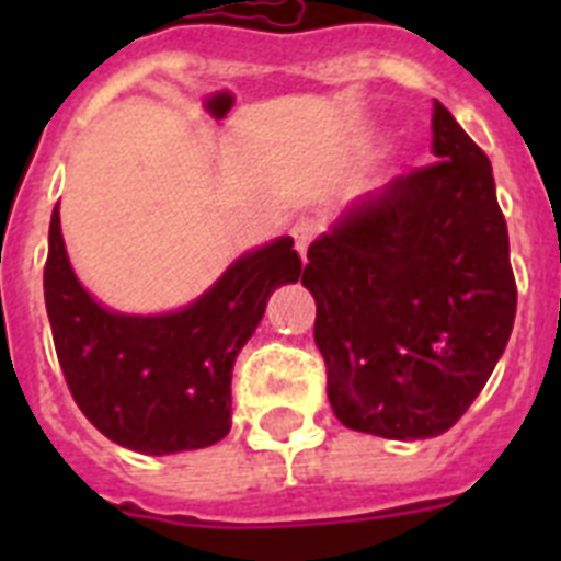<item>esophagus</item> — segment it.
<instances>
[{
  "label": "esophagus",
  "mask_w": 561,
  "mask_h": 561,
  "mask_svg": "<svg viewBox=\"0 0 561 561\" xmlns=\"http://www.w3.org/2000/svg\"><path fill=\"white\" fill-rule=\"evenodd\" d=\"M290 236H294V244H297L299 255H302V259H306L308 244H311V241H314V238H317V220H311V218H299L297 224H294V227H290Z\"/></svg>",
  "instance_id": "obj_1"
}]
</instances>
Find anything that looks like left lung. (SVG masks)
<instances>
[{
	"label": "left lung",
	"mask_w": 561,
	"mask_h": 561,
	"mask_svg": "<svg viewBox=\"0 0 561 561\" xmlns=\"http://www.w3.org/2000/svg\"><path fill=\"white\" fill-rule=\"evenodd\" d=\"M439 162L396 178L308 247L329 404L383 439L445 434L478 399L515 323L492 162L434 101Z\"/></svg>",
	"instance_id": "8db88e82"
}]
</instances>
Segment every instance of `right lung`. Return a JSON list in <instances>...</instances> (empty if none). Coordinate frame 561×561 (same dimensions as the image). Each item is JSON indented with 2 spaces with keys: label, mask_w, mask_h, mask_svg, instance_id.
Returning <instances> with one entry per match:
<instances>
[{
  "label": "right lung",
  "mask_w": 561,
  "mask_h": 561,
  "mask_svg": "<svg viewBox=\"0 0 561 561\" xmlns=\"http://www.w3.org/2000/svg\"><path fill=\"white\" fill-rule=\"evenodd\" d=\"M302 273L290 238L241 255L183 311L116 314L75 276L51 211L46 311L75 404L113 443L142 454L206 448L232 425V364L279 285Z\"/></svg>",
  "instance_id": "add662e5"
}]
</instances>
